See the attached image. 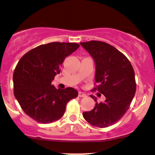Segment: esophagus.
<instances>
[{"label":"esophagus","mask_w":155,"mask_h":155,"mask_svg":"<svg viewBox=\"0 0 155 155\" xmlns=\"http://www.w3.org/2000/svg\"><path fill=\"white\" fill-rule=\"evenodd\" d=\"M78 96H79V97H85L86 94L85 93H82V92H79V93H78Z\"/></svg>","instance_id":"34e87169"}]
</instances>
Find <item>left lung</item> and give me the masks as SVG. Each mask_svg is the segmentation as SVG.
<instances>
[{
    "label": "left lung",
    "mask_w": 155,
    "mask_h": 155,
    "mask_svg": "<svg viewBox=\"0 0 155 155\" xmlns=\"http://www.w3.org/2000/svg\"><path fill=\"white\" fill-rule=\"evenodd\" d=\"M81 45L96 63V86L92 91H98L105 97V102L98 103L91 96L96 102L95 107L83 112V116L93 126L108 127L117 123L129 109L136 90L134 70L125 55L107 43L90 41Z\"/></svg>",
    "instance_id": "left-lung-1"
}]
</instances>
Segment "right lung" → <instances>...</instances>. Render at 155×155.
<instances>
[{
	"label": "right lung",
	"instance_id": "1",
	"mask_svg": "<svg viewBox=\"0 0 155 155\" xmlns=\"http://www.w3.org/2000/svg\"><path fill=\"white\" fill-rule=\"evenodd\" d=\"M79 47L76 43H49L29 50L19 59L13 72L14 96L33 120L43 124L59 120L67 103L78 96L72 87L61 90L51 82L60 73L65 57Z\"/></svg>",
	"mask_w": 155,
	"mask_h": 155
}]
</instances>
